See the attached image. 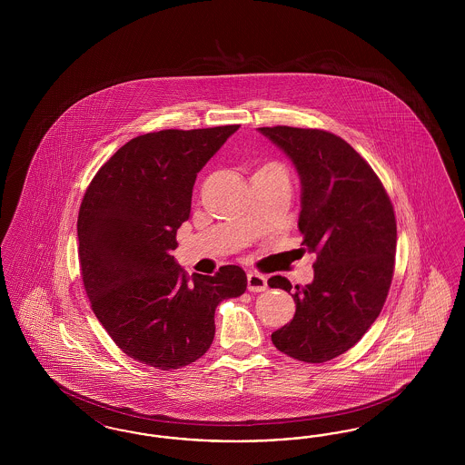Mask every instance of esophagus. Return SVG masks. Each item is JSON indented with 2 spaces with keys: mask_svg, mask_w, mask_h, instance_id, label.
Returning <instances> with one entry per match:
<instances>
[{
  "mask_svg": "<svg viewBox=\"0 0 465 465\" xmlns=\"http://www.w3.org/2000/svg\"><path fill=\"white\" fill-rule=\"evenodd\" d=\"M268 288L266 284V277L263 273H258V272H249L247 273V289L252 291V292H262Z\"/></svg>",
  "mask_w": 465,
  "mask_h": 465,
  "instance_id": "obj_1",
  "label": "esophagus"
}]
</instances>
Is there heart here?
I'll return each instance as SVG.
<instances>
[{"label":"heart","instance_id":"obj_1","mask_svg":"<svg viewBox=\"0 0 465 465\" xmlns=\"http://www.w3.org/2000/svg\"><path fill=\"white\" fill-rule=\"evenodd\" d=\"M262 169H282V167H281L279 163H273V162H272V163H265Z\"/></svg>","mask_w":465,"mask_h":465}]
</instances>
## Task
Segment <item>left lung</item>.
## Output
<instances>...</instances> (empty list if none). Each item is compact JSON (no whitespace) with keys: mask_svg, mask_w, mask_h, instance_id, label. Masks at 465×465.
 I'll list each match as a JSON object with an SVG mask.
<instances>
[{"mask_svg":"<svg viewBox=\"0 0 465 465\" xmlns=\"http://www.w3.org/2000/svg\"><path fill=\"white\" fill-rule=\"evenodd\" d=\"M258 131L298 171L302 251L317 254L313 281L296 286L294 317L272 341L292 359L326 362L352 349L383 309L394 275V207L370 163L341 137L288 125ZM268 284L292 289L281 275Z\"/></svg>","mask_w":465,"mask_h":465,"instance_id":"left-lung-1","label":"left lung"}]
</instances>
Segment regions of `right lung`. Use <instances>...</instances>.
Masks as SVG:
<instances>
[{
	"mask_svg": "<svg viewBox=\"0 0 465 465\" xmlns=\"http://www.w3.org/2000/svg\"><path fill=\"white\" fill-rule=\"evenodd\" d=\"M241 125L143 134L97 171L78 213L90 307L111 340L156 370L195 362L214 340V312L247 288L241 266L192 277L177 265L200 169Z\"/></svg>",
	"mask_w": 465,
	"mask_h": 465,
	"instance_id": "obj_1",
	"label": "right lung"
}]
</instances>
